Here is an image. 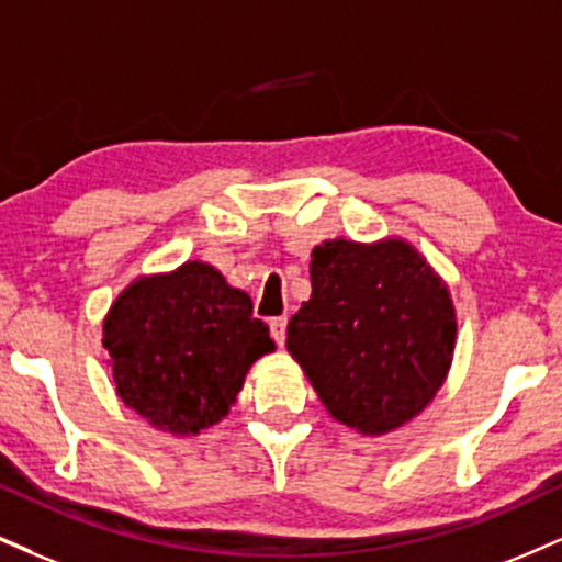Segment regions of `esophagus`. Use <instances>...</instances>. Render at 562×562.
I'll return each instance as SVG.
<instances>
[{"label":"esophagus","instance_id":"esophagus-1","mask_svg":"<svg viewBox=\"0 0 562 562\" xmlns=\"http://www.w3.org/2000/svg\"><path fill=\"white\" fill-rule=\"evenodd\" d=\"M269 333H272L277 346H282V342H285V333H288V319H285V316H277V319L269 322Z\"/></svg>","mask_w":562,"mask_h":562}]
</instances>
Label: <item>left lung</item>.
<instances>
[{
	"mask_svg": "<svg viewBox=\"0 0 562 562\" xmlns=\"http://www.w3.org/2000/svg\"><path fill=\"white\" fill-rule=\"evenodd\" d=\"M456 329L448 285L411 243L337 238L311 254V299L285 346L333 418L387 435L442 387Z\"/></svg>",
	"mask_w": 562,
	"mask_h": 562,
	"instance_id": "obj_1",
	"label": "left lung"
}]
</instances>
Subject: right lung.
<instances>
[{
  "instance_id": "right-lung-1",
  "label": "right lung",
  "mask_w": 562,
  "mask_h": 562,
  "mask_svg": "<svg viewBox=\"0 0 562 562\" xmlns=\"http://www.w3.org/2000/svg\"><path fill=\"white\" fill-rule=\"evenodd\" d=\"M101 342L123 403L172 435L222 422L251 363L274 350L248 293L204 261L131 282L106 314Z\"/></svg>"
}]
</instances>
